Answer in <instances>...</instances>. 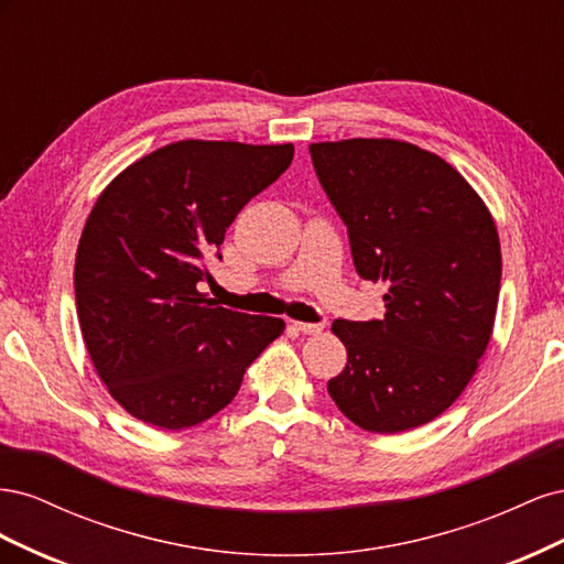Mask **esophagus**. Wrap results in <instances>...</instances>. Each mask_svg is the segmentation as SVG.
I'll return each mask as SVG.
<instances>
[{
  "label": "esophagus",
  "mask_w": 564,
  "mask_h": 564,
  "mask_svg": "<svg viewBox=\"0 0 564 564\" xmlns=\"http://www.w3.org/2000/svg\"><path fill=\"white\" fill-rule=\"evenodd\" d=\"M294 329L301 334H319L324 329L322 322H294Z\"/></svg>",
  "instance_id": "obj_1"
}]
</instances>
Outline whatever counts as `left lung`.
I'll use <instances>...</instances> for the list:
<instances>
[{"label":"left lung","instance_id":"1","mask_svg":"<svg viewBox=\"0 0 564 564\" xmlns=\"http://www.w3.org/2000/svg\"><path fill=\"white\" fill-rule=\"evenodd\" d=\"M311 158L357 275L388 286L383 319H334L348 365L327 390L365 431L416 429L454 404L487 350L501 289L497 226L452 164L412 143H313Z\"/></svg>","mask_w":564,"mask_h":564}]
</instances>
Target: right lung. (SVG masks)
Listing matches in <instances>:
<instances>
[{
  "label": "right lung",
  "mask_w": 564,
  "mask_h": 564,
  "mask_svg": "<svg viewBox=\"0 0 564 564\" xmlns=\"http://www.w3.org/2000/svg\"><path fill=\"white\" fill-rule=\"evenodd\" d=\"M294 145L178 141L119 174L84 226L75 301L100 381L131 416L164 431L212 419L284 322L199 292L226 228L275 183Z\"/></svg>",
  "instance_id": "1"
}]
</instances>
